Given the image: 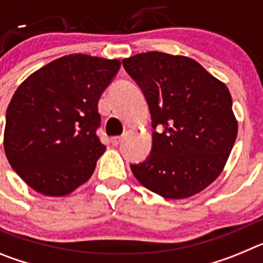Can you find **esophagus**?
Wrapping results in <instances>:
<instances>
[{"label":"esophagus","mask_w":263,"mask_h":263,"mask_svg":"<svg viewBox=\"0 0 263 263\" xmlns=\"http://www.w3.org/2000/svg\"><path fill=\"white\" fill-rule=\"evenodd\" d=\"M121 141H122V137L121 136H117V137H111L110 138V142L113 146H118L121 143Z\"/></svg>","instance_id":"esophagus-1"}]
</instances>
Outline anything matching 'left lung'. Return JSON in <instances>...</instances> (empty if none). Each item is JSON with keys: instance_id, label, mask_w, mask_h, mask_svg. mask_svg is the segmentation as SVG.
Masks as SVG:
<instances>
[{"instance_id": "8db88e82", "label": "left lung", "mask_w": 263, "mask_h": 263, "mask_svg": "<svg viewBox=\"0 0 263 263\" xmlns=\"http://www.w3.org/2000/svg\"><path fill=\"white\" fill-rule=\"evenodd\" d=\"M152 115L150 155L130 164L147 190L166 199L199 194L220 175L237 137L227 85L194 59L150 51L122 60Z\"/></svg>"}]
</instances>
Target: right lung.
<instances>
[{
    "mask_svg": "<svg viewBox=\"0 0 263 263\" xmlns=\"http://www.w3.org/2000/svg\"><path fill=\"white\" fill-rule=\"evenodd\" d=\"M121 63L66 55L18 87L6 110L4 147L13 170L36 192L64 196L92 176L105 152L99 100Z\"/></svg>",
    "mask_w": 263,
    "mask_h": 263,
    "instance_id": "obj_1",
    "label": "right lung"
}]
</instances>
